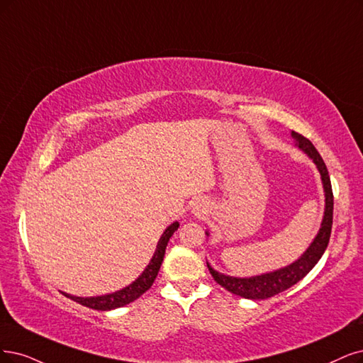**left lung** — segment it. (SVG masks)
<instances>
[{
	"label": "left lung",
	"mask_w": 363,
	"mask_h": 363,
	"mask_svg": "<svg viewBox=\"0 0 363 363\" xmlns=\"http://www.w3.org/2000/svg\"><path fill=\"white\" fill-rule=\"evenodd\" d=\"M291 136L298 140V146L301 150L313 158L321 174V181H323V189L326 196V209H325L323 223H321V229L315 236L314 242L303 252V256L294 263H291L290 266L283 267V269L279 271L259 275V277H251V278H235V277H227V275L218 274L217 271H213L209 266V263L206 262L208 269L212 278L217 281V284H220L227 291H230L240 298L260 301V299L272 298L275 294L290 289L313 269V267L317 264V262L321 259V256H323V252L329 244L330 232H332V220H333V193H332V184H330L328 167L310 139H306L305 136H302V134L296 131H291Z\"/></svg>",
	"instance_id": "1"
}]
</instances>
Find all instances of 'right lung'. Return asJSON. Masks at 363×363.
<instances>
[{"instance_id":"1","label":"right lung","mask_w":363,"mask_h":363,"mask_svg":"<svg viewBox=\"0 0 363 363\" xmlns=\"http://www.w3.org/2000/svg\"><path fill=\"white\" fill-rule=\"evenodd\" d=\"M178 227H179L178 223H173L167 227L163 236H161L158 240L155 254L151 259L150 264L146 266L143 274L128 287L119 290V291H115L112 294H106V296H97V298H77V296H72V294H67V293H64V296H67L69 299H72L80 305L92 308V310H97V311H109V310H113V308L124 306L133 301H136L138 298L142 296L146 290L151 289L154 279L157 278V274L160 271V266H161V263H163V257H164L169 239L174 233V230H178Z\"/></svg>"}]
</instances>
